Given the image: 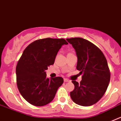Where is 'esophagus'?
I'll return each mask as SVG.
<instances>
[{"mask_svg": "<svg viewBox=\"0 0 121 121\" xmlns=\"http://www.w3.org/2000/svg\"><path fill=\"white\" fill-rule=\"evenodd\" d=\"M64 82H70V81L69 79H64Z\"/></svg>", "mask_w": 121, "mask_h": 121, "instance_id": "esophagus-1", "label": "esophagus"}]
</instances>
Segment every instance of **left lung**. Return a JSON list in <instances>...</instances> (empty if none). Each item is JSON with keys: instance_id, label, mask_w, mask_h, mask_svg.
<instances>
[{"instance_id": "8db88e82", "label": "left lung", "mask_w": 121, "mask_h": 121, "mask_svg": "<svg viewBox=\"0 0 121 121\" xmlns=\"http://www.w3.org/2000/svg\"><path fill=\"white\" fill-rule=\"evenodd\" d=\"M67 40L75 50L77 70L83 74L80 84L72 81L74 89L70 96L76 104L92 105L102 98L108 86L110 73L107 59L99 48L86 39L74 37Z\"/></svg>"}]
</instances>
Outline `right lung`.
Returning a JSON list of instances; mask_svg holds the SVG:
<instances>
[{"instance_id":"1","label":"right lung","mask_w":121,"mask_h":121,"mask_svg":"<svg viewBox=\"0 0 121 121\" xmlns=\"http://www.w3.org/2000/svg\"><path fill=\"white\" fill-rule=\"evenodd\" d=\"M67 44L64 39L45 38L33 42L25 49L16 73L19 92L28 102L40 107L53 100L64 79L47 78L45 70L54 64L62 46Z\"/></svg>"}]
</instances>
